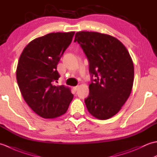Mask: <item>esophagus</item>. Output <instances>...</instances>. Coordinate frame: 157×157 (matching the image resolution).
I'll return each instance as SVG.
<instances>
[{"label":"esophagus","mask_w":157,"mask_h":157,"mask_svg":"<svg viewBox=\"0 0 157 157\" xmlns=\"http://www.w3.org/2000/svg\"><path fill=\"white\" fill-rule=\"evenodd\" d=\"M79 88V86H75V87H73V90H74L75 91H77V90H78V89Z\"/></svg>","instance_id":"34e87169"}]
</instances>
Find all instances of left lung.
Listing matches in <instances>:
<instances>
[{"label":"left lung","mask_w":157,"mask_h":157,"mask_svg":"<svg viewBox=\"0 0 157 157\" xmlns=\"http://www.w3.org/2000/svg\"><path fill=\"white\" fill-rule=\"evenodd\" d=\"M78 42L89 62L92 82L84 100L90 114L105 120L116 115L131 94L134 77L132 59L125 46L108 34L78 32Z\"/></svg>","instance_id":"1"}]
</instances>
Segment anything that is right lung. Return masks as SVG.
Masks as SVG:
<instances>
[{
	"mask_svg": "<svg viewBox=\"0 0 157 157\" xmlns=\"http://www.w3.org/2000/svg\"><path fill=\"white\" fill-rule=\"evenodd\" d=\"M74 32L50 33L33 40L23 49L17 67V81L25 101L45 119L65 114L73 98L70 88L54 85L60 75V59L71 44Z\"/></svg>",
	"mask_w": 157,
	"mask_h": 157,
	"instance_id": "1",
	"label": "right lung"
}]
</instances>
